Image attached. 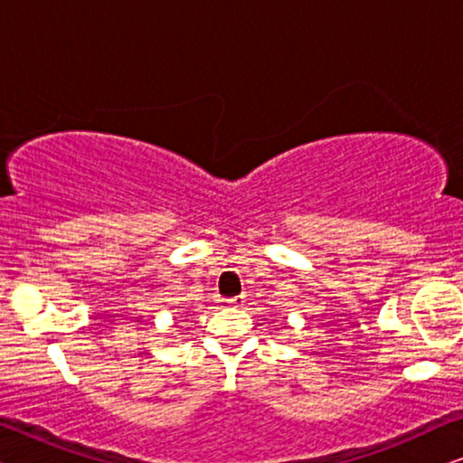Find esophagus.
<instances>
[{
  "instance_id": "34e87169",
  "label": "esophagus",
  "mask_w": 463,
  "mask_h": 463,
  "mask_svg": "<svg viewBox=\"0 0 463 463\" xmlns=\"http://www.w3.org/2000/svg\"><path fill=\"white\" fill-rule=\"evenodd\" d=\"M225 303L230 307H242L244 306V295H238V297H230V299H225Z\"/></svg>"
}]
</instances>
